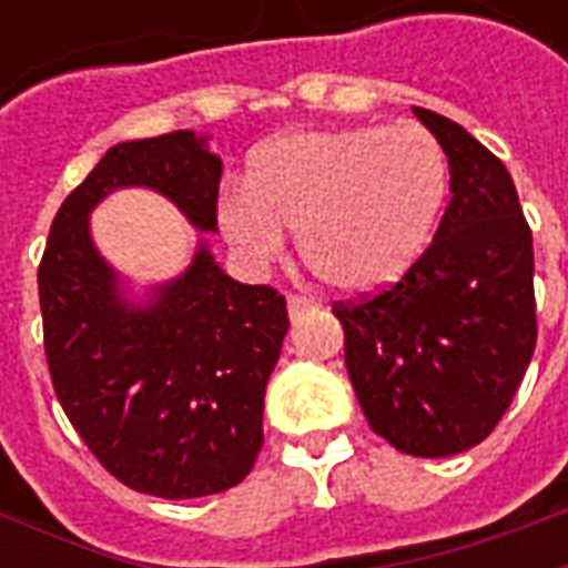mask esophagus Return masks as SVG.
<instances>
[{"label": "esophagus", "mask_w": 568, "mask_h": 568, "mask_svg": "<svg viewBox=\"0 0 568 568\" xmlns=\"http://www.w3.org/2000/svg\"><path fill=\"white\" fill-rule=\"evenodd\" d=\"M313 307V297L307 295H288V316L297 320V316H304L307 310Z\"/></svg>", "instance_id": "esophagus-1"}]
</instances>
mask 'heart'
<instances>
[{
	"label": "heart",
	"mask_w": 568,
	"mask_h": 568,
	"mask_svg": "<svg viewBox=\"0 0 568 568\" xmlns=\"http://www.w3.org/2000/svg\"><path fill=\"white\" fill-rule=\"evenodd\" d=\"M447 194V163L426 130H301L252 158L246 191L219 203L222 234L273 261L297 234L301 258L341 292H374L414 264Z\"/></svg>",
	"instance_id": "heart-1"
}]
</instances>
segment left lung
<instances>
[{"label": "left lung", "instance_id": "8db88e82", "mask_svg": "<svg viewBox=\"0 0 568 568\" xmlns=\"http://www.w3.org/2000/svg\"><path fill=\"white\" fill-rule=\"evenodd\" d=\"M450 163L435 240L395 283L334 301L368 426L410 456L475 447L511 407L536 349L532 231L505 163L414 105Z\"/></svg>", "mask_w": 568, "mask_h": 568}]
</instances>
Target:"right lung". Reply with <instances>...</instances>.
I'll return each mask as SVG.
<instances>
[{
  "label": "right lung",
  "mask_w": 568,
  "mask_h": 568,
  "mask_svg": "<svg viewBox=\"0 0 568 568\" xmlns=\"http://www.w3.org/2000/svg\"><path fill=\"white\" fill-rule=\"evenodd\" d=\"M219 179L222 161L191 130L121 142L63 200L39 264L44 358L69 423L109 475L161 499L212 496L252 471L288 310L273 285L236 283L203 246L154 304L130 310L88 212L115 187L145 185L215 231Z\"/></svg>",
  "instance_id": "add662e5"
}]
</instances>
